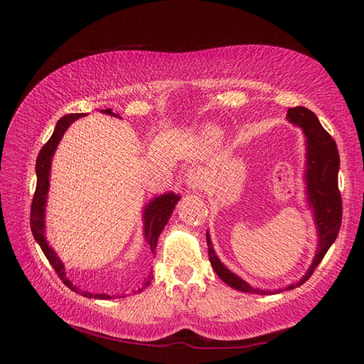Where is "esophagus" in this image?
I'll return each mask as SVG.
<instances>
[{"label":"esophagus","mask_w":364,"mask_h":364,"mask_svg":"<svg viewBox=\"0 0 364 364\" xmlns=\"http://www.w3.org/2000/svg\"><path fill=\"white\" fill-rule=\"evenodd\" d=\"M186 184L192 191H200L205 186V175L200 168H191L186 175Z\"/></svg>","instance_id":"obj_1"}]
</instances>
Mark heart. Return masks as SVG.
<instances>
[{
    "mask_svg": "<svg viewBox=\"0 0 364 364\" xmlns=\"http://www.w3.org/2000/svg\"><path fill=\"white\" fill-rule=\"evenodd\" d=\"M205 137L208 139V142H219L220 139V131L218 128H206L205 129Z\"/></svg>",
    "mask_w": 364,
    "mask_h": 364,
    "instance_id": "1",
    "label": "heart"
}]
</instances>
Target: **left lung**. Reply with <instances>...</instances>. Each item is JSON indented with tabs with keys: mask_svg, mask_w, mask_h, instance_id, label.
Segmentation results:
<instances>
[{
	"mask_svg": "<svg viewBox=\"0 0 364 364\" xmlns=\"http://www.w3.org/2000/svg\"><path fill=\"white\" fill-rule=\"evenodd\" d=\"M286 119L292 125L299 127L304 131L306 154H305V194L306 203L311 208L313 218L318 230V249H316L311 266L308 267L306 274L300 278L297 283L286 286L284 289H294L297 286L304 284L308 278L311 277L314 269L319 266L322 258L335 242V239L341 228L343 219V203L341 194L338 189V172H339V153L336 142L331 136L322 128L319 119L316 114L304 106L291 107L286 114ZM208 242V255H210V262L215 274L220 277L223 283H227L233 289L250 292V294H277L283 289L266 291L259 288H253L241 277L223 264L214 252L210 233H206Z\"/></svg>",
	"mask_w": 364,
	"mask_h": 364,
	"instance_id": "8db88e82",
	"label": "left lung"
}]
</instances>
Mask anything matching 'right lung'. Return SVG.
Wrapping results in <instances>:
<instances>
[{
	"instance_id": "right-lung-1",
	"label": "right lung",
	"mask_w": 364,
	"mask_h": 364,
	"mask_svg": "<svg viewBox=\"0 0 364 364\" xmlns=\"http://www.w3.org/2000/svg\"><path fill=\"white\" fill-rule=\"evenodd\" d=\"M100 112L122 119L119 114L112 112V109H100ZM84 115L86 114L64 115V117L56 123V128H54L50 141L42 146L41 153H38L37 161H36L37 186H36L34 198H33V205H31V231H33V236L37 241V244L41 245V249L45 253L46 259L50 261V264L54 267V270H56V274L59 275L60 280H63L68 286V288L75 292H80L84 297L107 300V299H114L115 296H109V294H90L86 291H80L78 286H75L70 280H68L67 274H65L64 262L59 259L58 253L51 249L48 241H46V236H45V208H46V198H48V191H50V173H51V161L54 156V151H56L60 139H63L67 128L70 127L75 120H78L80 117H84ZM181 197L176 196L175 192H166V194L151 198L144 208V214H142L144 239L146 241V244L150 245V250L153 253H154V250H156V244H158V237L161 235V231L164 230L168 219L172 218V213H173L178 200ZM151 280H153V277L150 274L145 278L142 288L137 289V292H142L146 286L151 283ZM117 297L120 299L123 296H117Z\"/></svg>"
}]
</instances>
